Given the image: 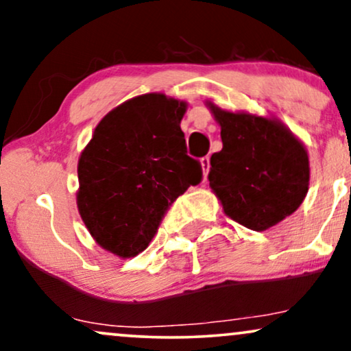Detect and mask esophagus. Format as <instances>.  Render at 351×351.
<instances>
[{"label":"esophagus","instance_id":"1","mask_svg":"<svg viewBox=\"0 0 351 351\" xmlns=\"http://www.w3.org/2000/svg\"><path fill=\"white\" fill-rule=\"evenodd\" d=\"M200 165H202V170H204V176L207 178L208 171H210V157H202L200 158Z\"/></svg>","mask_w":351,"mask_h":351}]
</instances>
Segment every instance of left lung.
<instances>
[{
	"mask_svg": "<svg viewBox=\"0 0 351 351\" xmlns=\"http://www.w3.org/2000/svg\"><path fill=\"white\" fill-rule=\"evenodd\" d=\"M223 149L210 158V188L234 221L265 231L295 212L308 193L303 144L281 121L224 112L208 104Z\"/></svg>",
	"mask_w": 351,
	"mask_h": 351,
	"instance_id": "8db88e82",
	"label": "left lung"
}]
</instances>
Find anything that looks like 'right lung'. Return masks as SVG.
Masks as SVG:
<instances>
[{"mask_svg": "<svg viewBox=\"0 0 351 351\" xmlns=\"http://www.w3.org/2000/svg\"><path fill=\"white\" fill-rule=\"evenodd\" d=\"M186 104L165 95L133 97L99 121L78 160V210L97 244L138 255L157 234L171 204L202 181L188 156Z\"/></svg>", "mask_w": 351, "mask_h": 351, "instance_id": "1", "label": "right lung"}]
</instances>
